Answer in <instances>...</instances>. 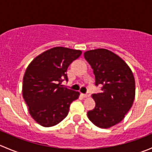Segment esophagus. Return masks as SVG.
<instances>
[{"mask_svg": "<svg viewBox=\"0 0 152 152\" xmlns=\"http://www.w3.org/2000/svg\"><path fill=\"white\" fill-rule=\"evenodd\" d=\"M81 95H82V96H83L84 98H88V97H90V92H87V93H85V94H82V93Z\"/></svg>", "mask_w": 152, "mask_h": 152, "instance_id": "1", "label": "esophagus"}]
</instances>
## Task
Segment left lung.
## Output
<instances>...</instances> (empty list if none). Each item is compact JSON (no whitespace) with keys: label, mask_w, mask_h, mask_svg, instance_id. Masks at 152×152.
<instances>
[{"label":"left lung","mask_w":152,"mask_h":152,"mask_svg":"<svg viewBox=\"0 0 152 152\" xmlns=\"http://www.w3.org/2000/svg\"><path fill=\"white\" fill-rule=\"evenodd\" d=\"M84 56L93 69L95 84L102 86V93L92 95L96 107L87 112V116L97 126L110 128L121 121L132 106L134 76L121 58L107 49L87 50Z\"/></svg>","instance_id":"1"}]
</instances>
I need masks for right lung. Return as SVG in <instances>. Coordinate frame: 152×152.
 I'll list each match as a JSON object with an SVG mask.
<instances>
[{
	"mask_svg": "<svg viewBox=\"0 0 152 152\" xmlns=\"http://www.w3.org/2000/svg\"><path fill=\"white\" fill-rule=\"evenodd\" d=\"M82 54L79 50L56 47L37 56L26 70L23 96L31 116L41 126L56 125L67 115L70 105L79 96L62 85L68 81L67 70Z\"/></svg>",
	"mask_w": 152,
	"mask_h": 152,
	"instance_id": "add662e5",
	"label": "right lung"
}]
</instances>
